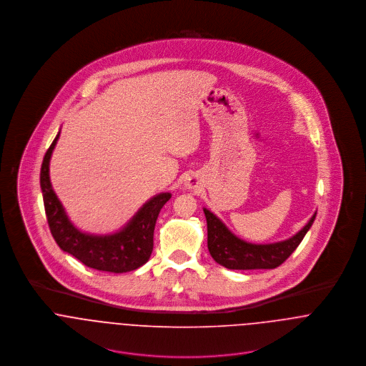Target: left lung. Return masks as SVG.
Listing matches in <instances>:
<instances>
[{
    "label": "left lung",
    "instance_id": "8db88e82",
    "mask_svg": "<svg viewBox=\"0 0 366 366\" xmlns=\"http://www.w3.org/2000/svg\"><path fill=\"white\" fill-rule=\"evenodd\" d=\"M204 214L207 219V245L211 257L228 269L239 270L274 269L280 266L300 245L315 218L314 214L302 231L286 241L257 245L237 238L209 209H204Z\"/></svg>",
    "mask_w": 366,
    "mask_h": 366
}]
</instances>
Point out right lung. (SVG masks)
<instances>
[{
  "label": "right lung",
  "mask_w": 366,
  "mask_h": 366,
  "mask_svg": "<svg viewBox=\"0 0 366 366\" xmlns=\"http://www.w3.org/2000/svg\"><path fill=\"white\" fill-rule=\"evenodd\" d=\"M57 138L59 134L46 151L41 167V189L44 194L45 212L56 244L64 252L97 270L124 273L138 269L151 258L157 215L172 194L162 193L151 199L137 212L129 224L117 234L105 237L83 234L71 225L52 190L49 160Z\"/></svg>",
  "instance_id": "1"
}]
</instances>
